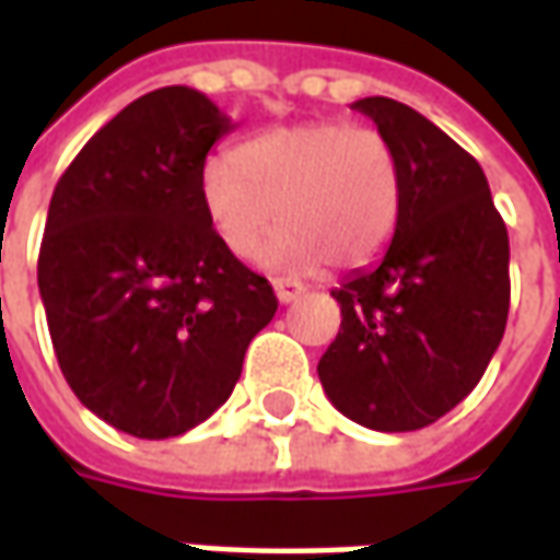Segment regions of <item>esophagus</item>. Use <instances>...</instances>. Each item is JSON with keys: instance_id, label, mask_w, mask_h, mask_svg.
I'll use <instances>...</instances> for the list:
<instances>
[{"instance_id": "obj_1", "label": "esophagus", "mask_w": 560, "mask_h": 560, "mask_svg": "<svg viewBox=\"0 0 560 560\" xmlns=\"http://www.w3.org/2000/svg\"><path fill=\"white\" fill-rule=\"evenodd\" d=\"M272 288H276V296H279V303H294L296 296L306 291V288H303L300 281H291V279H276V281H272Z\"/></svg>"}]
</instances>
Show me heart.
I'll return each mask as SVG.
<instances>
[{"mask_svg":"<svg viewBox=\"0 0 560 560\" xmlns=\"http://www.w3.org/2000/svg\"><path fill=\"white\" fill-rule=\"evenodd\" d=\"M405 162L376 128L318 119L238 143L201 168V211L217 242L254 260L266 238L272 269H359L380 260L405 208ZM280 214L276 215L275 211Z\"/></svg>","mask_w":560,"mask_h":560,"instance_id":"obj_1","label":"heart"}]
</instances>
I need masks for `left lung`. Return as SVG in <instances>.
Returning a JSON list of instances; mask_svg holds the SVG:
<instances>
[{"instance_id":"1","label":"left lung","mask_w":560,"mask_h":560,"mask_svg":"<svg viewBox=\"0 0 560 560\" xmlns=\"http://www.w3.org/2000/svg\"><path fill=\"white\" fill-rule=\"evenodd\" d=\"M405 162V208L371 269L334 288L340 334L318 361L334 408L376 432L441 420L488 371L509 318V232L469 152L417 109L361 97Z\"/></svg>"}]
</instances>
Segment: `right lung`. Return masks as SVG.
Segmentation results:
<instances>
[{
  "label": "right lung",
  "instance_id": "right-lung-1",
  "mask_svg": "<svg viewBox=\"0 0 560 560\" xmlns=\"http://www.w3.org/2000/svg\"><path fill=\"white\" fill-rule=\"evenodd\" d=\"M232 128L201 91H150L91 137L48 205L39 294L57 364L135 439L205 423L279 310L201 211L205 159Z\"/></svg>",
  "mask_w": 560,
  "mask_h": 560
}]
</instances>
